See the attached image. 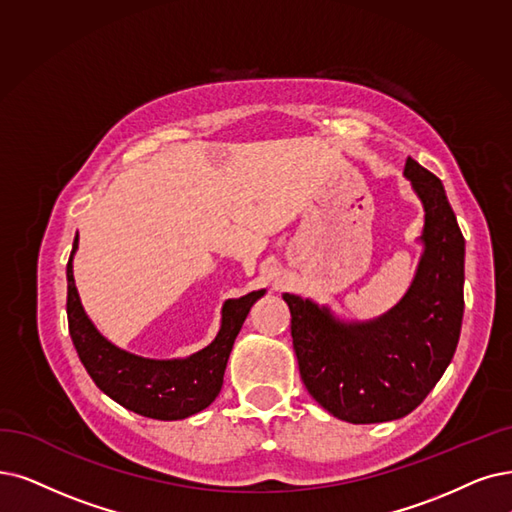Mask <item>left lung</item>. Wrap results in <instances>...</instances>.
<instances>
[{
	"instance_id": "1",
	"label": "left lung",
	"mask_w": 512,
	"mask_h": 512,
	"mask_svg": "<svg viewBox=\"0 0 512 512\" xmlns=\"http://www.w3.org/2000/svg\"><path fill=\"white\" fill-rule=\"evenodd\" d=\"M403 174L424 206V252L410 290L393 309L372 321L344 323L327 306L283 294L306 391L323 410L353 424L388 422L416 410L460 338L462 231L433 172L407 157Z\"/></svg>"
}]
</instances>
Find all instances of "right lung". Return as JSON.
<instances>
[{
  "mask_svg": "<svg viewBox=\"0 0 512 512\" xmlns=\"http://www.w3.org/2000/svg\"><path fill=\"white\" fill-rule=\"evenodd\" d=\"M79 237L75 235L67 264V317L69 334L77 355L102 393L126 410L155 418H189L218 397L224 370L233 351L235 338L248 317L252 304L264 290L227 300L222 306L220 330L212 344L187 359H147L119 349L102 336L81 306L75 279L73 256Z\"/></svg>",
  "mask_w": 512,
  "mask_h": 512,
  "instance_id": "right-lung-1",
  "label": "right lung"
}]
</instances>
